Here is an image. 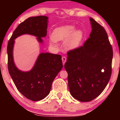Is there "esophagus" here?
Here are the masks:
<instances>
[{
    "instance_id": "esophagus-1",
    "label": "esophagus",
    "mask_w": 120,
    "mask_h": 120,
    "mask_svg": "<svg viewBox=\"0 0 120 120\" xmlns=\"http://www.w3.org/2000/svg\"><path fill=\"white\" fill-rule=\"evenodd\" d=\"M62 62H63V64L64 65L65 64V62H66V60H67L66 57H65V56H63L62 58Z\"/></svg>"
}]
</instances>
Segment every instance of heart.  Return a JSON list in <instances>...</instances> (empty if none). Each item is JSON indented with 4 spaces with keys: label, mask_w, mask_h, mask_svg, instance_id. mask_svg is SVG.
<instances>
[{
    "label": "heart",
    "mask_w": 120,
    "mask_h": 120,
    "mask_svg": "<svg viewBox=\"0 0 120 120\" xmlns=\"http://www.w3.org/2000/svg\"><path fill=\"white\" fill-rule=\"evenodd\" d=\"M75 30L73 26H65L57 28L52 32V40L54 41L65 40L64 46L67 50H70L78 47L83 38V32L81 30Z\"/></svg>",
    "instance_id": "1"
}]
</instances>
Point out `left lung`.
Listing matches in <instances>:
<instances>
[{"mask_svg": "<svg viewBox=\"0 0 120 120\" xmlns=\"http://www.w3.org/2000/svg\"><path fill=\"white\" fill-rule=\"evenodd\" d=\"M92 31L82 46L67 52L64 68L69 89L75 99L90 101L106 87L112 73L113 51L105 29L90 18Z\"/></svg>", "mask_w": 120, "mask_h": 120, "instance_id": "8db88e82", "label": "left lung"}]
</instances>
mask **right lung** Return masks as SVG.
Masks as SVG:
<instances>
[{"label":"right lung","mask_w":120,"mask_h":120,"mask_svg":"<svg viewBox=\"0 0 120 120\" xmlns=\"http://www.w3.org/2000/svg\"><path fill=\"white\" fill-rule=\"evenodd\" d=\"M47 16L29 17L17 26L8 44L10 75L19 92L33 101H40L49 94L52 82L63 67L62 56L50 53H40L30 71H20L16 67L13 60L14 40L22 34H28L37 37L39 41L42 42L41 38L47 34Z\"/></svg>","instance_id":"right-lung-1"}]
</instances>
